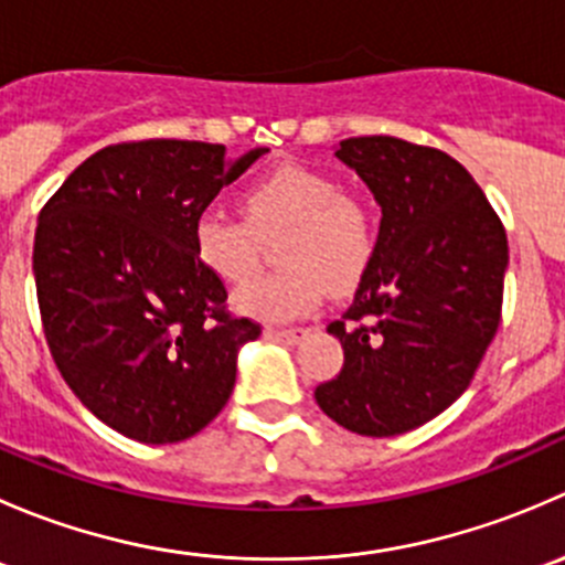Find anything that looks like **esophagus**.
Returning a JSON list of instances; mask_svg holds the SVG:
<instances>
[{"label":"esophagus","instance_id":"34e87169","mask_svg":"<svg viewBox=\"0 0 565 565\" xmlns=\"http://www.w3.org/2000/svg\"><path fill=\"white\" fill-rule=\"evenodd\" d=\"M306 333H309L306 328H265L267 339L284 341V344H298L306 339Z\"/></svg>","mask_w":565,"mask_h":565}]
</instances>
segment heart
<instances>
[{
    "instance_id": "b5f03b06",
    "label": "heart",
    "mask_w": 565,
    "mask_h": 565,
    "mask_svg": "<svg viewBox=\"0 0 565 565\" xmlns=\"http://www.w3.org/2000/svg\"><path fill=\"white\" fill-rule=\"evenodd\" d=\"M243 218L207 210L193 221V254L224 284L241 287L262 265V241L281 235V270L256 278L235 306L262 319L309 315L328 295L350 292L377 250V213L369 196L333 172L281 163L241 193Z\"/></svg>"
}]
</instances>
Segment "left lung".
Here are the masks:
<instances>
[{"label":"left lung","mask_w":565,"mask_h":565,"mask_svg":"<svg viewBox=\"0 0 565 565\" xmlns=\"http://www.w3.org/2000/svg\"><path fill=\"white\" fill-rule=\"evenodd\" d=\"M335 158L361 174L383 218L355 300L328 324L344 366L315 398L355 435H404L457 402L492 344L509 241L478 182L443 150L355 136Z\"/></svg>","instance_id":"8db88e82"}]
</instances>
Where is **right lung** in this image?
I'll list each match as a JSON object with an SVG mask.
<instances>
[{
    "label": "right lung",
    "instance_id": "add662e5",
    "mask_svg": "<svg viewBox=\"0 0 565 565\" xmlns=\"http://www.w3.org/2000/svg\"><path fill=\"white\" fill-rule=\"evenodd\" d=\"M262 152L108 145L40 210L32 270L51 358L84 407L130 440L202 431L230 402L237 350L262 333L230 315L224 281L193 254V221Z\"/></svg>",
    "mask_w": 565,
    "mask_h": 565
}]
</instances>
